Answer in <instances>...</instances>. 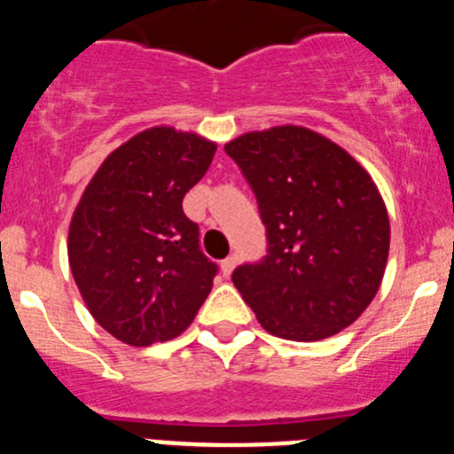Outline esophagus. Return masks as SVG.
<instances>
[{
  "label": "esophagus",
  "mask_w": 454,
  "mask_h": 454,
  "mask_svg": "<svg viewBox=\"0 0 454 454\" xmlns=\"http://www.w3.org/2000/svg\"><path fill=\"white\" fill-rule=\"evenodd\" d=\"M235 265H238V258H235V255H228V258H223L222 260L223 276H231L232 270H235Z\"/></svg>",
  "instance_id": "esophagus-1"
}]
</instances>
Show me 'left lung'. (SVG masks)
<instances>
[{
  "mask_svg": "<svg viewBox=\"0 0 454 454\" xmlns=\"http://www.w3.org/2000/svg\"><path fill=\"white\" fill-rule=\"evenodd\" d=\"M258 200L267 255L232 271L262 329L329 338L368 309L388 258V212L365 168L313 129L283 125L226 144Z\"/></svg>",
  "mask_w": 454,
  "mask_h": 454,
  "instance_id": "1",
  "label": "left lung"
}]
</instances>
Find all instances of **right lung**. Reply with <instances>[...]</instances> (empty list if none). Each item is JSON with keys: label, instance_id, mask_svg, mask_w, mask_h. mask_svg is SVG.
I'll return each instance as SVG.
<instances>
[{"label": "right lung", "instance_id": "add662e5", "mask_svg": "<svg viewBox=\"0 0 454 454\" xmlns=\"http://www.w3.org/2000/svg\"><path fill=\"white\" fill-rule=\"evenodd\" d=\"M216 145L151 128L112 153L73 215L68 260L86 309L134 347L178 338L203 306L219 267L200 251L183 199Z\"/></svg>", "mask_w": 454, "mask_h": 454}]
</instances>
